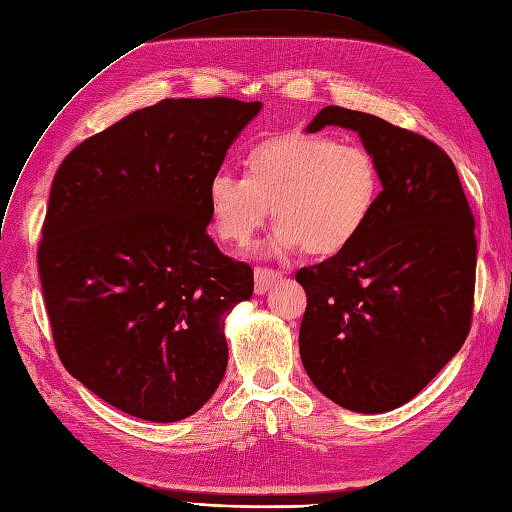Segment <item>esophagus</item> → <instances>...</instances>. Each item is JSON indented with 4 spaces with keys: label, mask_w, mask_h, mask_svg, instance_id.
<instances>
[{
    "label": "esophagus",
    "mask_w": 512,
    "mask_h": 512,
    "mask_svg": "<svg viewBox=\"0 0 512 512\" xmlns=\"http://www.w3.org/2000/svg\"><path fill=\"white\" fill-rule=\"evenodd\" d=\"M282 280V271L267 269V267H256L254 269V282H256V293L265 295L269 290Z\"/></svg>",
    "instance_id": "1"
}]
</instances>
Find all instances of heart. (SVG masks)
<instances>
[{"label": "heart", "instance_id": "obj_1", "mask_svg": "<svg viewBox=\"0 0 512 512\" xmlns=\"http://www.w3.org/2000/svg\"><path fill=\"white\" fill-rule=\"evenodd\" d=\"M245 176L215 172L206 187L219 239L247 245L273 206L275 252L342 254L379 211L383 174L362 144L323 133H288L258 142L245 155Z\"/></svg>", "mask_w": 512, "mask_h": 512}]
</instances>
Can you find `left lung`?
<instances>
[{"mask_svg":"<svg viewBox=\"0 0 512 512\" xmlns=\"http://www.w3.org/2000/svg\"><path fill=\"white\" fill-rule=\"evenodd\" d=\"M351 129L377 157L383 198L349 250L297 271L299 353L329 400L392 411L459 353L472 325L476 234L452 159L426 137L338 105L308 124Z\"/></svg>","mask_w":512,"mask_h":512,"instance_id":"obj_1","label":"left lung"}]
</instances>
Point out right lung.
<instances>
[{
	"label": "right lung",
	"mask_w": 512,
	"mask_h": 512,
	"mask_svg": "<svg viewBox=\"0 0 512 512\" xmlns=\"http://www.w3.org/2000/svg\"><path fill=\"white\" fill-rule=\"evenodd\" d=\"M260 107L165 99L88 137L55 172L38 247L55 349L129 416L178 422L224 379V319L252 297L254 271L206 234V187Z\"/></svg>",
	"instance_id": "1"
}]
</instances>
